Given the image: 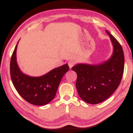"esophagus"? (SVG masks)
<instances>
[{
    "instance_id": "esophagus-1",
    "label": "esophagus",
    "mask_w": 133,
    "mask_h": 133,
    "mask_svg": "<svg viewBox=\"0 0 133 133\" xmlns=\"http://www.w3.org/2000/svg\"><path fill=\"white\" fill-rule=\"evenodd\" d=\"M75 63L76 62H74V61H72V60L69 61L68 62V65H69V68L71 69L72 68V67L75 65Z\"/></svg>"
}]
</instances>
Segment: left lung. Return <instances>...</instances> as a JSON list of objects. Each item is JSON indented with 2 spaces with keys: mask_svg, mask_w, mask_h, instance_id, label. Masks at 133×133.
Returning a JSON list of instances; mask_svg holds the SVG:
<instances>
[{
  "mask_svg": "<svg viewBox=\"0 0 133 133\" xmlns=\"http://www.w3.org/2000/svg\"><path fill=\"white\" fill-rule=\"evenodd\" d=\"M114 47L113 54L108 61L99 65L79 64L72 68L77 74L76 89L84 101L96 104L104 101L118 88L124 67L123 48L108 30Z\"/></svg>",
  "mask_w": 133,
  "mask_h": 133,
  "instance_id": "left-lung-1",
  "label": "left lung"
}]
</instances>
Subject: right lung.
<instances>
[{
    "label": "right lung",
    "mask_w": 133,
    "mask_h": 133,
    "mask_svg": "<svg viewBox=\"0 0 133 133\" xmlns=\"http://www.w3.org/2000/svg\"><path fill=\"white\" fill-rule=\"evenodd\" d=\"M17 44L10 64V77L14 86L21 97L30 104L37 106L47 104L54 98L62 77L68 71L69 65L66 64L54 69L41 77L25 75L19 69L16 61Z\"/></svg>",
    "instance_id": "right-lung-1"
}]
</instances>
